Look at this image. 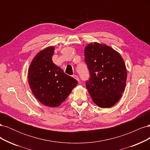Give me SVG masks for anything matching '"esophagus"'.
<instances>
[{
    "instance_id": "obj_1",
    "label": "esophagus",
    "mask_w": 150,
    "mask_h": 150,
    "mask_svg": "<svg viewBox=\"0 0 150 150\" xmlns=\"http://www.w3.org/2000/svg\"><path fill=\"white\" fill-rule=\"evenodd\" d=\"M72 77H73V78H74V79H76L77 81H79V78H78V76H76V75H73V76H72Z\"/></svg>"
}]
</instances>
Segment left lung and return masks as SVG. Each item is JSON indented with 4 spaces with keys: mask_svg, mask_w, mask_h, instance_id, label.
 Segmentation results:
<instances>
[{
    "mask_svg": "<svg viewBox=\"0 0 150 150\" xmlns=\"http://www.w3.org/2000/svg\"><path fill=\"white\" fill-rule=\"evenodd\" d=\"M89 71L86 86L94 103L103 108L112 107L124 92L127 70L123 59L110 46L90 43L84 49Z\"/></svg>",
    "mask_w": 150,
    "mask_h": 150,
    "instance_id": "1",
    "label": "left lung"
}]
</instances>
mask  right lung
Instances as JSON below:
<instances>
[{
	"label": "right lung",
	"instance_id": "right-lung-1",
	"mask_svg": "<svg viewBox=\"0 0 150 150\" xmlns=\"http://www.w3.org/2000/svg\"><path fill=\"white\" fill-rule=\"evenodd\" d=\"M54 49V46H49L38 52L28 71L32 92L39 101L49 107L60 106L78 83L54 64L52 57Z\"/></svg>",
	"mask_w": 150,
	"mask_h": 150
}]
</instances>
